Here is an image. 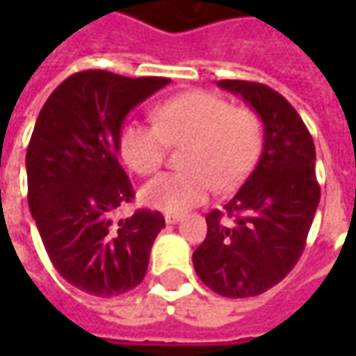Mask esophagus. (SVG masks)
Listing matches in <instances>:
<instances>
[{"label":"esophagus","mask_w":356,"mask_h":356,"mask_svg":"<svg viewBox=\"0 0 356 356\" xmlns=\"http://www.w3.org/2000/svg\"><path fill=\"white\" fill-rule=\"evenodd\" d=\"M163 219H165V223H168V225H177L179 221L183 219V216H175V213H165V217H163Z\"/></svg>","instance_id":"1"}]
</instances>
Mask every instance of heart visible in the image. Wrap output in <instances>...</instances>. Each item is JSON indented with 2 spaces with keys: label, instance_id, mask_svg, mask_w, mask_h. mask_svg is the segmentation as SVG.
I'll list each match as a JSON object with an SVG mask.
<instances>
[{
  "label": "heart",
  "instance_id": "1",
  "mask_svg": "<svg viewBox=\"0 0 356 356\" xmlns=\"http://www.w3.org/2000/svg\"><path fill=\"white\" fill-rule=\"evenodd\" d=\"M156 125L129 122L120 131V154L139 175H150L165 160L168 147H186L185 171L162 173L140 188L148 208L185 213L209 193L238 186L254 168L263 145V124L250 108H231L219 95L186 91L154 110Z\"/></svg>",
  "mask_w": 356,
  "mask_h": 356
}]
</instances>
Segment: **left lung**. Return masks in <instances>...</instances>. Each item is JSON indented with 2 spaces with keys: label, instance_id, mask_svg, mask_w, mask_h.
<instances>
[{
  "label": "left lung",
  "instance_id": "obj_1",
  "mask_svg": "<svg viewBox=\"0 0 356 356\" xmlns=\"http://www.w3.org/2000/svg\"><path fill=\"white\" fill-rule=\"evenodd\" d=\"M263 124V148L238 193L206 216L208 234L194 250L196 275L225 298H254L296 267L321 200L314 143L296 108L263 83L221 80ZM233 217V223L222 217Z\"/></svg>",
  "mask_w": 356,
  "mask_h": 356
}]
</instances>
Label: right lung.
<instances>
[{"instance_id":"1","label":"right lung","mask_w":356,"mask_h":356,"mask_svg":"<svg viewBox=\"0 0 356 356\" xmlns=\"http://www.w3.org/2000/svg\"><path fill=\"white\" fill-rule=\"evenodd\" d=\"M168 78H125L104 70L72 74L43 104L26 150L28 204L53 267L74 288L97 298L133 290L147 275L162 213L137 209L118 163L125 116Z\"/></svg>"}]
</instances>
